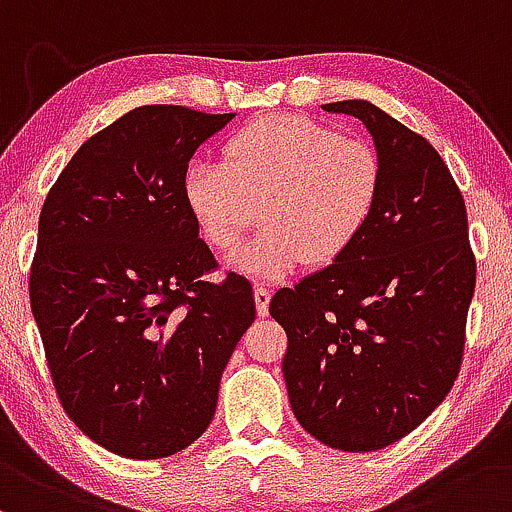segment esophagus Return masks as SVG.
<instances>
[{
  "label": "esophagus",
  "mask_w": 512,
  "mask_h": 512,
  "mask_svg": "<svg viewBox=\"0 0 512 512\" xmlns=\"http://www.w3.org/2000/svg\"><path fill=\"white\" fill-rule=\"evenodd\" d=\"M271 295H273L271 287L256 285L254 300H256V309H258V314H261V317H266V314H268V302H271Z\"/></svg>",
  "instance_id": "1"
}]
</instances>
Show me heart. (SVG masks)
Returning <instances> with one entry per match:
<instances>
[{"instance_id": "obj_1", "label": "heart", "mask_w": 512, "mask_h": 512, "mask_svg": "<svg viewBox=\"0 0 512 512\" xmlns=\"http://www.w3.org/2000/svg\"><path fill=\"white\" fill-rule=\"evenodd\" d=\"M380 188L375 149L304 116L251 120L225 142L222 164L193 162L183 174L186 208L220 254H234L263 215L266 229L239 256L258 280L287 278L309 256H341L370 222Z\"/></svg>"}]
</instances>
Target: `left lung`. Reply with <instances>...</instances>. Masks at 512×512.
I'll return each mask as SVG.
<instances>
[{"mask_svg": "<svg viewBox=\"0 0 512 512\" xmlns=\"http://www.w3.org/2000/svg\"><path fill=\"white\" fill-rule=\"evenodd\" d=\"M363 120L382 162L375 212L324 271L283 287V375L297 421L343 452H375L435 411L462 365L476 285L467 205L423 135L370 101L321 106Z\"/></svg>", "mask_w": 512, "mask_h": 512, "instance_id": "obj_1", "label": "left lung"}]
</instances>
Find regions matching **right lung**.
I'll use <instances>...</instances> for the list:
<instances>
[{
  "label": "right lung",
  "instance_id": "1",
  "mask_svg": "<svg viewBox=\"0 0 512 512\" xmlns=\"http://www.w3.org/2000/svg\"><path fill=\"white\" fill-rule=\"evenodd\" d=\"M234 113L140 106L77 149L40 210L31 312L60 404L108 452L186 450L215 416L222 372L256 319L183 200L195 149Z\"/></svg>",
  "mask_w": 512,
  "mask_h": 512
}]
</instances>
